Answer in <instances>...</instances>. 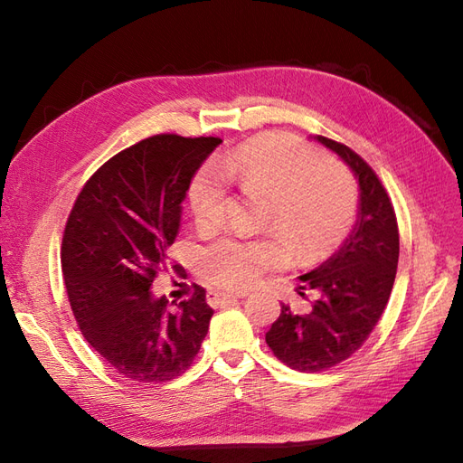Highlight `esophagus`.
Listing matches in <instances>:
<instances>
[{"label": "esophagus", "instance_id": "34e87169", "mask_svg": "<svg viewBox=\"0 0 463 463\" xmlns=\"http://www.w3.org/2000/svg\"><path fill=\"white\" fill-rule=\"evenodd\" d=\"M240 298H243V293H226V291H216V289H210L206 293V299L213 307H223L237 301Z\"/></svg>", "mask_w": 463, "mask_h": 463}]
</instances>
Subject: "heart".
I'll return each mask as SVG.
<instances>
[{
  "instance_id": "obj_1",
  "label": "heart",
  "mask_w": 463,
  "mask_h": 463,
  "mask_svg": "<svg viewBox=\"0 0 463 463\" xmlns=\"http://www.w3.org/2000/svg\"><path fill=\"white\" fill-rule=\"evenodd\" d=\"M201 167L191 184L194 222L213 233L226 220L228 184L247 194L266 197L260 226L264 240L222 237L199 250L197 266L206 284L241 291L286 257L309 262L325 255L352 226L357 187L347 167L282 131L262 133L237 146L216 164Z\"/></svg>"
}]
</instances>
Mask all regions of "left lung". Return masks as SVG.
I'll list each match as a JSON object with an SVG mask.
<instances>
[{"label":"left lung","mask_w":463,"mask_h":463,"mask_svg":"<svg viewBox=\"0 0 463 463\" xmlns=\"http://www.w3.org/2000/svg\"><path fill=\"white\" fill-rule=\"evenodd\" d=\"M352 167L359 179L357 223L335 255L299 276L301 291L317 299L305 315L282 313L266 332V344L288 367L301 373L328 371L367 342L390 299L400 257L394 206L373 167L349 146L317 137Z\"/></svg>","instance_id":"8db88e82"}]
</instances>
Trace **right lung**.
<instances>
[{
  "label": "right lung",
  "instance_id": "add662e5",
  "mask_svg": "<svg viewBox=\"0 0 463 463\" xmlns=\"http://www.w3.org/2000/svg\"><path fill=\"white\" fill-rule=\"evenodd\" d=\"M222 138L162 133L118 152L89 177L69 213L61 270L77 325L109 367L160 384L197 357L214 311L193 284L171 307L150 286L165 269L191 179Z\"/></svg>",
  "mask_w": 463,
  "mask_h": 463
}]
</instances>
